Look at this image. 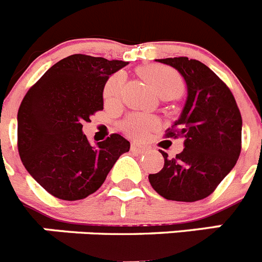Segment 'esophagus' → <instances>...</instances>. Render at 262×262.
I'll use <instances>...</instances> for the list:
<instances>
[{"label": "esophagus", "instance_id": "esophagus-1", "mask_svg": "<svg viewBox=\"0 0 262 262\" xmlns=\"http://www.w3.org/2000/svg\"><path fill=\"white\" fill-rule=\"evenodd\" d=\"M131 149H133L134 152H138V154H144L148 149V147L147 145L138 144V143H133V144H131Z\"/></svg>", "mask_w": 262, "mask_h": 262}]
</instances>
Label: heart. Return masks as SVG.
<instances>
[{
  "label": "heart",
  "instance_id": "b5f03b06",
  "mask_svg": "<svg viewBox=\"0 0 262 262\" xmlns=\"http://www.w3.org/2000/svg\"><path fill=\"white\" fill-rule=\"evenodd\" d=\"M142 76L160 97H177L184 89V81L174 69L160 64H148L139 68ZM124 78L120 73L111 76L103 88V99L107 105L117 103L122 96ZM156 127V119L147 114H131L123 122V128L128 135L142 138L149 129Z\"/></svg>",
  "mask_w": 262,
  "mask_h": 262
}]
</instances>
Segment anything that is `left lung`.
Here are the masks:
<instances>
[{
	"instance_id": "8db88e82",
	"label": "left lung",
	"mask_w": 262,
	"mask_h": 262,
	"mask_svg": "<svg viewBox=\"0 0 262 262\" xmlns=\"http://www.w3.org/2000/svg\"><path fill=\"white\" fill-rule=\"evenodd\" d=\"M177 69L187 85L180 119L165 138H184V151L148 176L152 187L169 201L195 202L214 193L242 152V114L232 92L203 62L185 56L160 59Z\"/></svg>"
}]
</instances>
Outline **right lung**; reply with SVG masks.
<instances>
[{
  "label": "right lung",
  "mask_w": 262,
  "mask_h": 262,
  "mask_svg": "<svg viewBox=\"0 0 262 262\" xmlns=\"http://www.w3.org/2000/svg\"><path fill=\"white\" fill-rule=\"evenodd\" d=\"M126 61L76 53L32 85L18 110V152L27 172L51 195L84 200L105 182L129 142L119 134L90 144L82 124L103 110V88Z\"/></svg>",
  "instance_id": "right-lung-1"
}]
</instances>
